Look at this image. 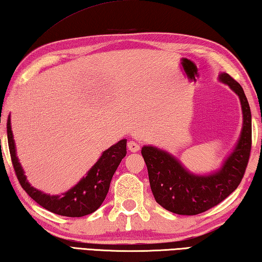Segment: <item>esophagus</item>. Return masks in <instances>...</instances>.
<instances>
[{"instance_id": "34e87169", "label": "esophagus", "mask_w": 262, "mask_h": 262, "mask_svg": "<svg viewBox=\"0 0 262 262\" xmlns=\"http://www.w3.org/2000/svg\"><path fill=\"white\" fill-rule=\"evenodd\" d=\"M128 149H129L130 152H137L140 150V144L134 141H129L128 142Z\"/></svg>"}]
</instances>
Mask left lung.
<instances>
[{
  "label": "left lung",
  "mask_w": 262,
  "mask_h": 262,
  "mask_svg": "<svg viewBox=\"0 0 262 262\" xmlns=\"http://www.w3.org/2000/svg\"><path fill=\"white\" fill-rule=\"evenodd\" d=\"M219 81L227 84L238 96L243 112L239 139L220 168L210 174H194L169 152L152 145L142 147L156 202L180 215H196L221 203L238 187L249 163L252 144L249 102L242 85L229 74L220 73Z\"/></svg>",
  "instance_id": "left-lung-1"
}]
</instances>
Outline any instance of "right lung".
Masks as SVG:
<instances>
[{
	"label": "right lung",
	"instance_id": "1",
	"mask_svg": "<svg viewBox=\"0 0 262 262\" xmlns=\"http://www.w3.org/2000/svg\"><path fill=\"white\" fill-rule=\"evenodd\" d=\"M7 133L12 165L23 189L28 193V196L46 210L63 216L80 217L96 211L105 199L113 174L127 154V140H120L107 150L103 151L102 156L88 170L85 177L80 180L74 187L61 194H47L41 190L32 187L26 179L25 172L17 157L10 116L7 122Z\"/></svg>",
	"mask_w": 262,
	"mask_h": 262
}]
</instances>
